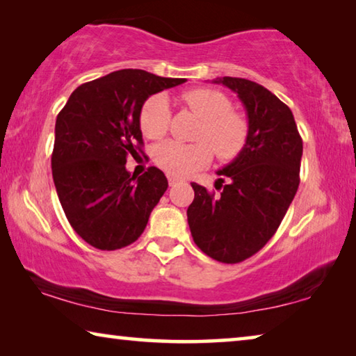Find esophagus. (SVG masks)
<instances>
[{
    "label": "esophagus",
    "instance_id": "esophagus-1",
    "mask_svg": "<svg viewBox=\"0 0 356 356\" xmlns=\"http://www.w3.org/2000/svg\"><path fill=\"white\" fill-rule=\"evenodd\" d=\"M168 182H170V185H171V186H174L176 184L182 182V179H180V177H176V176H170V177H168Z\"/></svg>",
    "mask_w": 356,
    "mask_h": 356
}]
</instances>
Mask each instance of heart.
<instances>
[{
  "label": "heart",
  "mask_w": 356,
  "mask_h": 356,
  "mask_svg": "<svg viewBox=\"0 0 356 356\" xmlns=\"http://www.w3.org/2000/svg\"><path fill=\"white\" fill-rule=\"evenodd\" d=\"M182 102L200 118L201 127L195 144L165 141L154 149V160L172 176H188L202 170L212 159V150L220 160H232L245 149L250 124L242 113L231 110L225 94L209 88L190 89ZM170 105L165 95L155 94L146 100L140 113V129L149 140L163 138L170 127Z\"/></svg>",
  "instance_id": "1"
}]
</instances>
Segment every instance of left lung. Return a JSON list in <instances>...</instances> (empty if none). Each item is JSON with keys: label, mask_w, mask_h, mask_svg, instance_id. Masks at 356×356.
I'll list each match as a JSON object with an SVG mask.
<instances>
[{"label": "left lung", "mask_w": 356, "mask_h": 356, "mask_svg": "<svg viewBox=\"0 0 356 356\" xmlns=\"http://www.w3.org/2000/svg\"><path fill=\"white\" fill-rule=\"evenodd\" d=\"M248 114L245 149L218 171L221 193L193 182L195 200L186 210L193 240L218 262L237 264L264 248L280 227L300 184L303 141L286 104L261 84L222 76ZM216 190L218 185L215 186Z\"/></svg>", "instance_id": "8db88e82"}]
</instances>
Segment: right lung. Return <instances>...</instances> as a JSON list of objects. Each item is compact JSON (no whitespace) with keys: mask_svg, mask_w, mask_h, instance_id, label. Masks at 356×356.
<instances>
[{"mask_svg":"<svg viewBox=\"0 0 356 356\" xmlns=\"http://www.w3.org/2000/svg\"><path fill=\"white\" fill-rule=\"evenodd\" d=\"M185 83L140 69L111 72L78 86L59 111L53 182L70 226L94 248L113 251L141 236L168 179L150 166L136 177L127 156L143 152L140 113L150 95Z\"/></svg>","mask_w":356,"mask_h":356,"instance_id":"add662e5","label":"right lung"}]
</instances>
